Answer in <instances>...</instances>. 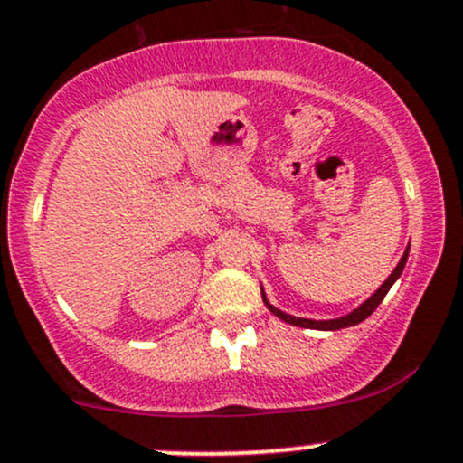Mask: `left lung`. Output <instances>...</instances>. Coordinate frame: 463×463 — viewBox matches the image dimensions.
Returning <instances> with one entry per match:
<instances>
[{
    "label": "left lung",
    "instance_id": "obj_1",
    "mask_svg": "<svg viewBox=\"0 0 463 463\" xmlns=\"http://www.w3.org/2000/svg\"><path fill=\"white\" fill-rule=\"evenodd\" d=\"M406 260H408V248H406V252H403V257H402V260H399L397 269L392 270V275L388 277V279L383 281V284L379 286L377 290H374V295H373V297H368V299L364 301V304L359 306V308H354L353 313L346 315V317H339V319H328V321H315V319L293 317V315H286V313H281L279 308H275V306L269 304V299H266L264 295H261V297H264V304L269 306V310H270L272 315H277V317H279V319L288 321V324H293V326H299V328H317V330H339V328H348V326H354V324H359V321H364V319H366L368 315H373V310L377 308L379 304H382V301H383V297H386L388 290H391V286L395 284V281H397V277L402 275L403 266H406Z\"/></svg>",
    "mask_w": 463,
    "mask_h": 463
}]
</instances>
